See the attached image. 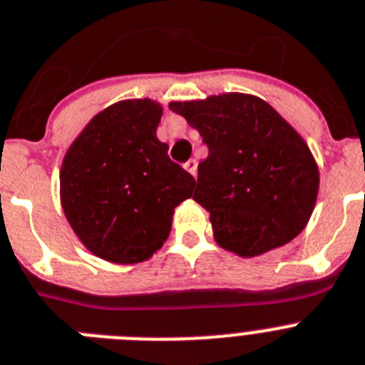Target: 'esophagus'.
Instances as JSON below:
<instances>
[{
    "instance_id": "obj_1",
    "label": "esophagus",
    "mask_w": 365,
    "mask_h": 365,
    "mask_svg": "<svg viewBox=\"0 0 365 365\" xmlns=\"http://www.w3.org/2000/svg\"><path fill=\"white\" fill-rule=\"evenodd\" d=\"M185 170L190 171V173L195 177V173H197V162H195L194 158H190V160L185 164Z\"/></svg>"
}]
</instances>
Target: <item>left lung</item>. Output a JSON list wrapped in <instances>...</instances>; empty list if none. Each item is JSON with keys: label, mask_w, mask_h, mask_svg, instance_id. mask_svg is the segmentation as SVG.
Masks as SVG:
<instances>
[{"label": "left lung", "mask_w": 365, "mask_h": 365, "mask_svg": "<svg viewBox=\"0 0 365 365\" xmlns=\"http://www.w3.org/2000/svg\"><path fill=\"white\" fill-rule=\"evenodd\" d=\"M170 108L197 129L208 148L194 199L210 214L221 247L258 257L304 229L319 171L304 140L272 105L247 93H221L173 101Z\"/></svg>", "instance_id": "8db88e82"}]
</instances>
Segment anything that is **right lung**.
I'll return each instance as SVG.
<instances>
[{"mask_svg":"<svg viewBox=\"0 0 365 365\" xmlns=\"http://www.w3.org/2000/svg\"><path fill=\"white\" fill-rule=\"evenodd\" d=\"M160 116L151 99L114 103L92 118L62 160L64 214L103 260H148L170 236L175 207L192 197L195 179L157 138Z\"/></svg>","mask_w":365,"mask_h":365,"instance_id":"1","label":"right lung"}]
</instances>
